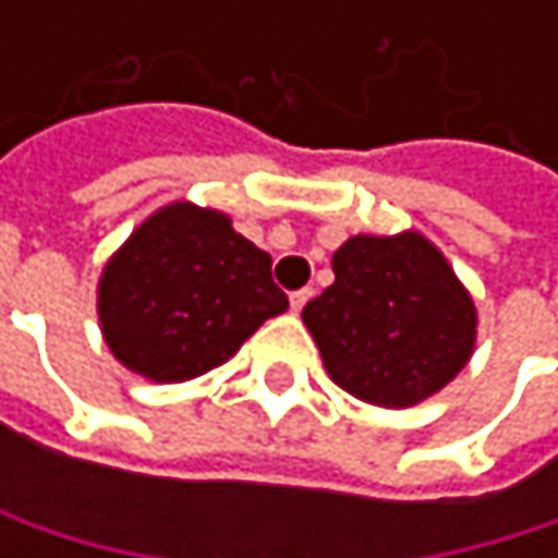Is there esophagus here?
Wrapping results in <instances>:
<instances>
[{"label": "esophagus", "instance_id": "obj_1", "mask_svg": "<svg viewBox=\"0 0 558 558\" xmlns=\"http://www.w3.org/2000/svg\"><path fill=\"white\" fill-rule=\"evenodd\" d=\"M310 296H313V290H310V287H303V290H293V293H290V306L300 313V310L306 306V300H310Z\"/></svg>", "mask_w": 558, "mask_h": 558}]
</instances>
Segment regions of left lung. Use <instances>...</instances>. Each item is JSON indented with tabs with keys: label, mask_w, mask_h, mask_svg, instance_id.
Masks as SVG:
<instances>
[{
	"label": "left lung",
	"mask_w": 558,
	"mask_h": 558,
	"mask_svg": "<svg viewBox=\"0 0 558 558\" xmlns=\"http://www.w3.org/2000/svg\"><path fill=\"white\" fill-rule=\"evenodd\" d=\"M332 271L336 280L303 306V323L339 388L400 410L465 368L478 313L426 235H352Z\"/></svg>",
	"instance_id": "1"
}]
</instances>
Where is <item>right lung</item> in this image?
<instances>
[{
	"label": "right lung",
	"instance_id": "obj_1",
	"mask_svg": "<svg viewBox=\"0 0 558 558\" xmlns=\"http://www.w3.org/2000/svg\"><path fill=\"white\" fill-rule=\"evenodd\" d=\"M96 310L106 345L129 372L177 385L229 362L287 310V293L271 278V255L226 213L180 199L106 262Z\"/></svg>",
	"mask_w": 558,
	"mask_h": 558
}]
</instances>
